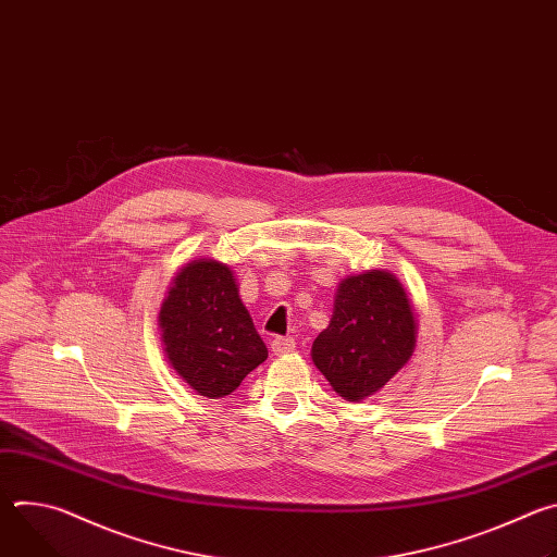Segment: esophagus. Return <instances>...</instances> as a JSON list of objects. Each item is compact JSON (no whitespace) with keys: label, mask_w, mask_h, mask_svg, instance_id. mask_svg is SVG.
<instances>
[{"label":"esophagus","mask_w":557,"mask_h":557,"mask_svg":"<svg viewBox=\"0 0 557 557\" xmlns=\"http://www.w3.org/2000/svg\"><path fill=\"white\" fill-rule=\"evenodd\" d=\"M271 350L275 355H286V352H293L295 350V339L293 337H275L271 342Z\"/></svg>","instance_id":"esophagus-1"}]
</instances>
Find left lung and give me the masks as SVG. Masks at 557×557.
Segmentation results:
<instances>
[{
  "instance_id": "left-lung-1",
  "label": "left lung",
  "mask_w": 557,
  "mask_h": 557,
  "mask_svg": "<svg viewBox=\"0 0 557 557\" xmlns=\"http://www.w3.org/2000/svg\"><path fill=\"white\" fill-rule=\"evenodd\" d=\"M410 299L392 273L368 271L337 288L329 329L312 342V361L348 401L379 392L414 350Z\"/></svg>"
}]
</instances>
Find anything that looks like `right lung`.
Wrapping results in <instances>:
<instances>
[{"mask_svg": "<svg viewBox=\"0 0 557 557\" xmlns=\"http://www.w3.org/2000/svg\"><path fill=\"white\" fill-rule=\"evenodd\" d=\"M158 324L174 370L209 399L231 394L269 357L231 269L215 260L176 275Z\"/></svg>", "mask_w": 557, "mask_h": 557, "instance_id": "obj_1", "label": "right lung"}]
</instances>
